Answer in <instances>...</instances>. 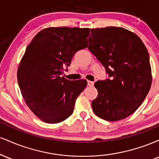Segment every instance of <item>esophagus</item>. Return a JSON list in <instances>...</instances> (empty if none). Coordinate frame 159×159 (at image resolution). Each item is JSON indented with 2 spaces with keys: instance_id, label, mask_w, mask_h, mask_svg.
Returning a JSON list of instances; mask_svg holds the SVG:
<instances>
[{
  "instance_id": "obj_1",
  "label": "esophagus",
  "mask_w": 159,
  "mask_h": 159,
  "mask_svg": "<svg viewBox=\"0 0 159 159\" xmlns=\"http://www.w3.org/2000/svg\"><path fill=\"white\" fill-rule=\"evenodd\" d=\"M93 84H94V82L90 81H87V86H89V87H93Z\"/></svg>"
}]
</instances>
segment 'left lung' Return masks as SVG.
<instances>
[{"label": "left lung", "mask_w": 159, "mask_h": 159, "mask_svg": "<svg viewBox=\"0 0 159 159\" xmlns=\"http://www.w3.org/2000/svg\"><path fill=\"white\" fill-rule=\"evenodd\" d=\"M90 30L88 49L110 78L95 83L98 96L92 102L93 111L107 121L125 119L143 103L151 87L149 53L134 33L123 27Z\"/></svg>", "instance_id": "left-lung-1"}]
</instances>
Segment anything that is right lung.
Segmentation results:
<instances>
[{
    "mask_svg": "<svg viewBox=\"0 0 159 159\" xmlns=\"http://www.w3.org/2000/svg\"><path fill=\"white\" fill-rule=\"evenodd\" d=\"M89 28L48 27L27 45L17 72L24 99L45 123H57L72 115L86 80L69 81L62 75L74 54L87 48Z\"/></svg>",
    "mask_w": 159,
    "mask_h": 159,
    "instance_id": "add662e5",
    "label": "right lung"
}]
</instances>
